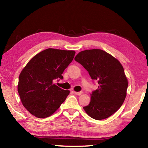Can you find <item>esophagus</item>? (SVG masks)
Returning <instances> with one entry per match:
<instances>
[{"label": "esophagus", "mask_w": 148, "mask_h": 148, "mask_svg": "<svg viewBox=\"0 0 148 148\" xmlns=\"http://www.w3.org/2000/svg\"><path fill=\"white\" fill-rule=\"evenodd\" d=\"M74 93L76 95H81L82 94V91H81V92H75V91H74Z\"/></svg>", "instance_id": "34e87169"}]
</instances>
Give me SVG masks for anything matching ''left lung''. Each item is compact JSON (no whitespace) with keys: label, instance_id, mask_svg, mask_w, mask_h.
Wrapping results in <instances>:
<instances>
[{"label":"left lung","instance_id":"left-lung-1","mask_svg":"<svg viewBox=\"0 0 148 148\" xmlns=\"http://www.w3.org/2000/svg\"><path fill=\"white\" fill-rule=\"evenodd\" d=\"M74 60L98 83V89L91 94L90 103L83 107L85 112L98 120L111 116L122 106L126 96L128 82L122 65L100 49L82 51Z\"/></svg>","mask_w":148,"mask_h":148}]
</instances>
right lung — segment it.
Instances as JSON below:
<instances>
[{
  "label": "right lung",
  "mask_w": 148,
  "mask_h": 148,
  "mask_svg": "<svg viewBox=\"0 0 148 148\" xmlns=\"http://www.w3.org/2000/svg\"><path fill=\"white\" fill-rule=\"evenodd\" d=\"M75 52L48 48L37 53L21 71L18 92L24 107L37 118H47L57 111L69 95L53 82L63 79L62 74Z\"/></svg>",
  "instance_id": "1"
}]
</instances>
